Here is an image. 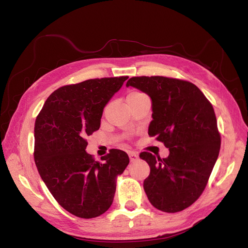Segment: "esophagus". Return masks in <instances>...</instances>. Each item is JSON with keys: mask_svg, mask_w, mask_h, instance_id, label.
<instances>
[{"mask_svg": "<svg viewBox=\"0 0 248 248\" xmlns=\"http://www.w3.org/2000/svg\"><path fill=\"white\" fill-rule=\"evenodd\" d=\"M128 155H129L130 161H134L136 159H138V157H139L138 153H137V152H134V151H130V152L128 153Z\"/></svg>", "mask_w": 248, "mask_h": 248, "instance_id": "1", "label": "esophagus"}]
</instances>
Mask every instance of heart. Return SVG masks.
<instances>
[{
  "label": "heart",
  "mask_w": 248,
  "mask_h": 248,
  "mask_svg": "<svg viewBox=\"0 0 248 248\" xmlns=\"http://www.w3.org/2000/svg\"><path fill=\"white\" fill-rule=\"evenodd\" d=\"M137 94H140V93H138V92H133V93H130L129 95H137Z\"/></svg>",
  "instance_id": "b5f03b06"
}]
</instances>
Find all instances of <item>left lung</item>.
<instances>
[{"mask_svg": "<svg viewBox=\"0 0 248 248\" xmlns=\"http://www.w3.org/2000/svg\"><path fill=\"white\" fill-rule=\"evenodd\" d=\"M126 87L152 101L148 133L169 148L167 158L141 152L150 175L144 189L151 204L168 213L182 211L204 191L220 149L215 112L201 90L186 80L164 77L128 79Z\"/></svg>", "mask_w": 248, "mask_h": 248, "instance_id": "obj_1", "label": "left lung"}]
</instances>
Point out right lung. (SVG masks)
I'll return each instance as SVG.
<instances>
[{
  "label": "right lung",
  "mask_w": 248,
  "mask_h": 248,
  "mask_svg": "<svg viewBox=\"0 0 248 248\" xmlns=\"http://www.w3.org/2000/svg\"><path fill=\"white\" fill-rule=\"evenodd\" d=\"M128 77L88 79L49 95L35 122L34 159L52 197L69 213L94 218L110 207L117 178L129 163L111 149L95 161L86 138L99 129L103 108Z\"/></svg>",
  "instance_id": "right-lung-1"
}]
</instances>
